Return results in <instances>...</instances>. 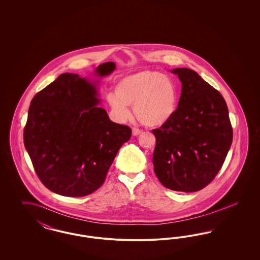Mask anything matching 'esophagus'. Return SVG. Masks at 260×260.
<instances>
[{
  "label": "esophagus",
  "instance_id": "34e87169",
  "mask_svg": "<svg viewBox=\"0 0 260 260\" xmlns=\"http://www.w3.org/2000/svg\"><path fill=\"white\" fill-rule=\"evenodd\" d=\"M142 134H143V132H142L141 129L136 128V127H134V128H133V136H140V135H142Z\"/></svg>",
  "mask_w": 260,
  "mask_h": 260
}]
</instances>
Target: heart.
<instances>
[{"label": "heart", "instance_id": "obj_1", "mask_svg": "<svg viewBox=\"0 0 260 260\" xmlns=\"http://www.w3.org/2000/svg\"><path fill=\"white\" fill-rule=\"evenodd\" d=\"M107 101L119 121L127 120L128 107H133L141 124L159 127L169 123L177 110L178 89L171 78L145 70L121 79Z\"/></svg>", "mask_w": 260, "mask_h": 260}]
</instances>
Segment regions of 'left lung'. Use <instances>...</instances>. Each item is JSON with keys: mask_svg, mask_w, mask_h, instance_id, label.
<instances>
[{"mask_svg": "<svg viewBox=\"0 0 260 260\" xmlns=\"http://www.w3.org/2000/svg\"><path fill=\"white\" fill-rule=\"evenodd\" d=\"M181 84L173 119L152 131L154 172L162 185L196 192L220 171L233 139L228 108L220 92L188 68L172 70Z\"/></svg>", "mask_w": 260, "mask_h": 260, "instance_id": "1", "label": "left lung"}]
</instances>
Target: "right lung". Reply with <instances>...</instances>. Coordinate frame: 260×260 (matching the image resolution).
Masks as SVG:
<instances>
[{
    "instance_id": "add662e5",
    "label": "right lung",
    "mask_w": 260,
    "mask_h": 260,
    "mask_svg": "<svg viewBox=\"0 0 260 260\" xmlns=\"http://www.w3.org/2000/svg\"><path fill=\"white\" fill-rule=\"evenodd\" d=\"M114 62L95 73H112ZM96 87L79 75L64 73L31 100L25 148L39 179L50 191L83 197L103 184L119 149L132 136L127 125L113 123L96 106Z\"/></svg>"
}]
</instances>
